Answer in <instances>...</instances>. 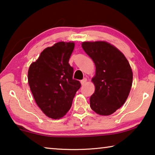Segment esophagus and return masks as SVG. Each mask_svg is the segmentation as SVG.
<instances>
[{"label": "esophagus", "instance_id": "obj_1", "mask_svg": "<svg viewBox=\"0 0 155 155\" xmlns=\"http://www.w3.org/2000/svg\"><path fill=\"white\" fill-rule=\"evenodd\" d=\"M86 81H87V78H84L83 80L81 81V85H84L85 83H86Z\"/></svg>", "mask_w": 155, "mask_h": 155}]
</instances>
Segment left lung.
Masks as SVG:
<instances>
[{"instance_id":"1","label":"left lung","mask_w":155,"mask_h":155,"mask_svg":"<svg viewBox=\"0 0 155 155\" xmlns=\"http://www.w3.org/2000/svg\"><path fill=\"white\" fill-rule=\"evenodd\" d=\"M82 48L96 66L91 108L98 114H112L125 104L131 89L133 75L128 61L105 41L83 42Z\"/></svg>"}]
</instances>
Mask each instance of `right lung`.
Segmentation results:
<instances>
[{"mask_svg":"<svg viewBox=\"0 0 155 155\" xmlns=\"http://www.w3.org/2000/svg\"><path fill=\"white\" fill-rule=\"evenodd\" d=\"M73 42H58L45 48L28 70V83L34 100L46 116L60 119L70 110L76 92L81 86L73 79L69 59Z\"/></svg>","mask_w":155,"mask_h":155,"instance_id":"add662e5","label":"right lung"}]
</instances>
